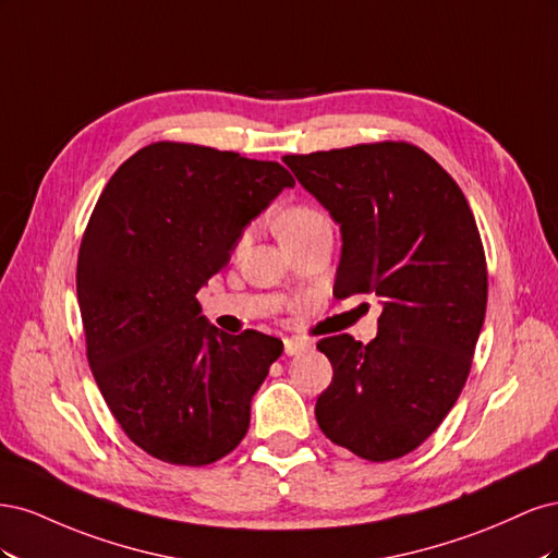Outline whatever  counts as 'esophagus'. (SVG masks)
I'll use <instances>...</instances> for the list:
<instances>
[{"instance_id": "34e87169", "label": "esophagus", "mask_w": 558, "mask_h": 558, "mask_svg": "<svg viewBox=\"0 0 558 558\" xmlns=\"http://www.w3.org/2000/svg\"><path fill=\"white\" fill-rule=\"evenodd\" d=\"M310 347H312V342L302 340V337H286V340H283V351H286V356H298V353L307 351Z\"/></svg>"}]
</instances>
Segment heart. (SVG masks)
<instances>
[{
  "instance_id": "1",
  "label": "heart",
  "mask_w": 558,
  "mask_h": 558,
  "mask_svg": "<svg viewBox=\"0 0 558 558\" xmlns=\"http://www.w3.org/2000/svg\"><path fill=\"white\" fill-rule=\"evenodd\" d=\"M318 221H324V214H318L314 207L298 205V207L286 209V211L279 216L277 230H279L281 238H286V234H293V232H298V230H302V228H307V226H312V223H318Z\"/></svg>"
}]
</instances>
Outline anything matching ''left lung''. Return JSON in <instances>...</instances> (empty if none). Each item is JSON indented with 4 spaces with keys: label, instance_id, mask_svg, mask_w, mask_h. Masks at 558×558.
I'll use <instances>...</instances> for the list:
<instances>
[{
    "label": "left lung",
    "instance_id": "left-lung-1",
    "mask_svg": "<svg viewBox=\"0 0 558 558\" xmlns=\"http://www.w3.org/2000/svg\"><path fill=\"white\" fill-rule=\"evenodd\" d=\"M340 226L335 295H377L379 332L316 344L332 381L318 428L367 461L416 449L459 400L486 314V260L468 199L426 150L404 142L286 156Z\"/></svg>",
    "mask_w": 558,
    "mask_h": 558
}]
</instances>
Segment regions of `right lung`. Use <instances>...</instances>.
Here are the masks:
<instances>
[{
    "label": "right lung",
    "mask_w": 558,
    "mask_h": 558,
    "mask_svg": "<svg viewBox=\"0 0 558 558\" xmlns=\"http://www.w3.org/2000/svg\"><path fill=\"white\" fill-rule=\"evenodd\" d=\"M293 185L279 162L158 142L118 167L97 199L76 267L88 363L125 435L165 463H214L248 430L251 400L283 344L218 330L195 295Z\"/></svg>",
    "instance_id": "add662e5"
}]
</instances>
